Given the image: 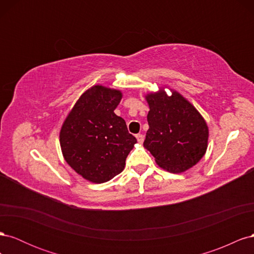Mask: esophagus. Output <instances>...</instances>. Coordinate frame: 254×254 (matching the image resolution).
Segmentation results:
<instances>
[{
    "label": "esophagus",
    "mask_w": 254,
    "mask_h": 254,
    "mask_svg": "<svg viewBox=\"0 0 254 254\" xmlns=\"http://www.w3.org/2000/svg\"><path fill=\"white\" fill-rule=\"evenodd\" d=\"M136 136V140H137V142L139 143H143V141H144V135L143 134H136L135 135Z\"/></svg>",
    "instance_id": "esophagus-1"
}]
</instances>
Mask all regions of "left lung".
Returning a JSON list of instances; mask_svg holds the SVG:
<instances>
[{
  "instance_id": "8db88e82",
  "label": "left lung",
  "mask_w": 254,
  "mask_h": 254,
  "mask_svg": "<svg viewBox=\"0 0 254 254\" xmlns=\"http://www.w3.org/2000/svg\"><path fill=\"white\" fill-rule=\"evenodd\" d=\"M149 105L144 146L159 166L182 173L194 166L205 153L209 130L199 112L178 92L167 96L161 89L146 96Z\"/></svg>"
}]
</instances>
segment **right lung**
<instances>
[{"mask_svg":"<svg viewBox=\"0 0 254 254\" xmlns=\"http://www.w3.org/2000/svg\"><path fill=\"white\" fill-rule=\"evenodd\" d=\"M118 90L94 86L80 96L60 131L64 157L73 170L94 183L111 180L125 167L136 143L125 121L114 113Z\"/></svg>","mask_w":254,"mask_h":254,"instance_id":"1","label":"right lung"}]
</instances>
